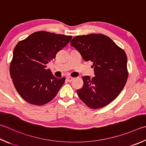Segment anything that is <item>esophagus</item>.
<instances>
[{
    "label": "esophagus",
    "mask_w": 146,
    "mask_h": 146,
    "mask_svg": "<svg viewBox=\"0 0 146 146\" xmlns=\"http://www.w3.org/2000/svg\"><path fill=\"white\" fill-rule=\"evenodd\" d=\"M74 78H73V77H68L67 78V80L69 82H72L73 80H74Z\"/></svg>",
    "instance_id": "1"
}]
</instances>
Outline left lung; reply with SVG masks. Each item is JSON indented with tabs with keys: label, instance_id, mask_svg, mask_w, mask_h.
<instances>
[{
	"label": "left lung",
	"instance_id": "left-lung-1",
	"mask_svg": "<svg viewBox=\"0 0 146 146\" xmlns=\"http://www.w3.org/2000/svg\"><path fill=\"white\" fill-rule=\"evenodd\" d=\"M70 44L85 61H91L94 76H82L83 87L77 94L91 108L105 107L120 94L128 76L127 56L109 37L92 34L73 38Z\"/></svg>",
	"mask_w": 146,
	"mask_h": 146
}]
</instances>
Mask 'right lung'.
<instances>
[{"label": "right lung", "instance_id": "add662e5", "mask_svg": "<svg viewBox=\"0 0 146 146\" xmlns=\"http://www.w3.org/2000/svg\"><path fill=\"white\" fill-rule=\"evenodd\" d=\"M72 36L46 31L31 34L13 50L10 75L18 94L26 102L43 105L54 98L65 78L52 75L46 64L65 47Z\"/></svg>", "mask_w": 146, "mask_h": 146}]
</instances>
